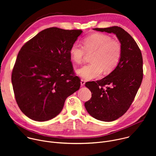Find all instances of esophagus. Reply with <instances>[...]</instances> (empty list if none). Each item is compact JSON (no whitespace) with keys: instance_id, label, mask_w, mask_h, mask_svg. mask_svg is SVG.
Masks as SVG:
<instances>
[{"instance_id":"1","label":"esophagus","mask_w":156,"mask_h":156,"mask_svg":"<svg viewBox=\"0 0 156 156\" xmlns=\"http://www.w3.org/2000/svg\"><path fill=\"white\" fill-rule=\"evenodd\" d=\"M85 84V81L84 80H81V86H83Z\"/></svg>"}]
</instances>
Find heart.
I'll use <instances>...</instances> for the list:
<instances>
[{
	"label": "heart",
	"mask_w": 156,
	"mask_h": 156,
	"mask_svg": "<svg viewBox=\"0 0 156 156\" xmlns=\"http://www.w3.org/2000/svg\"><path fill=\"white\" fill-rule=\"evenodd\" d=\"M83 43V47L73 43L69 52L71 59L76 63H81L86 53L92 54L91 63L75 70L78 76L91 80L100 77L103 70L109 73L117 67L122 56V46L118 41L107 34L95 33L85 37Z\"/></svg>",
	"instance_id": "obj_1"
}]
</instances>
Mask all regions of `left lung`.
<instances>
[{
	"instance_id": "8db88e82",
	"label": "left lung",
	"mask_w": 156,
	"mask_h": 156,
	"mask_svg": "<svg viewBox=\"0 0 156 156\" xmlns=\"http://www.w3.org/2000/svg\"><path fill=\"white\" fill-rule=\"evenodd\" d=\"M93 30L115 34L122 46V56L117 67L102 80L85 84L93 93L91 99L84 103L87 112L97 120L112 122L126 112L141 86L143 76L142 54L136 41L122 28ZM105 85L104 90L103 86Z\"/></svg>"
}]
</instances>
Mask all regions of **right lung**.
I'll list each match as a JSON object with an SVG mask.
<instances>
[{
    "label": "right lung",
    "instance_id": "right-lung-1",
    "mask_svg": "<svg viewBox=\"0 0 156 156\" xmlns=\"http://www.w3.org/2000/svg\"><path fill=\"white\" fill-rule=\"evenodd\" d=\"M82 32L49 28L21 48L12 83L16 103L28 118L44 122L55 117L66 99L80 89L69 52Z\"/></svg>",
    "mask_w": 156,
    "mask_h": 156
}]
</instances>
